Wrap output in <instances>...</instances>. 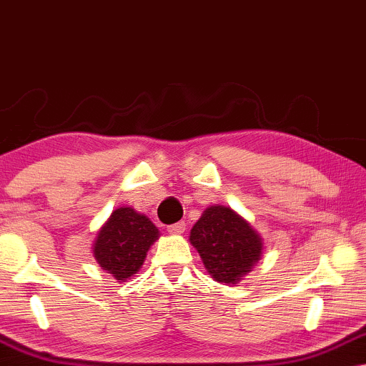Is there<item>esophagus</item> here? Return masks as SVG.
I'll return each mask as SVG.
<instances>
[{"instance_id":"34e87169","label":"esophagus","mask_w":366,"mask_h":366,"mask_svg":"<svg viewBox=\"0 0 366 366\" xmlns=\"http://www.w3.org/2000/svg\"><path fill=\"white\" fill-rule=\"evenodd\" d=\"M167 232L172 235H181L185 232V222H176L172 225H167Z\"/></svg>"}]
</instances>
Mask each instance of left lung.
Here are the masks:
<instances>
[{"instance_id":"obj_1","label":"left lung","mask_w":366,"mask_h":366,"mask_svg":"<svg viewBox=\"0 0 366 366\" xmlns=\"http://www.w3.org/2000/svg\"><path fill=\"white\" fill-rule=\"evenodd\" d=\"M189 240L205 270L219 284H239L264 252L260 234L235 210L219 204L204 210Z\"/></svg>"}]
</instances>
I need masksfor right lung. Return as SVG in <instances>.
I'll use <instances>...</instances> for the list:
<instances>
[{
	"mask_svg": "<svg viewBox=\"0 0 366 366\" xmlns=\"http://www.w3.org/2000/svg\"><path fill=\"white\" fill-rule=\"evenodd\" d=\"M159 237V229L147 215L122 205L112 210L109 219L97 230L92 255L102 270L116 280L126 282L137 274Z\"/></svg>",
	"mask_w": 366,
	"mask_h": 366,
	"instance_id": "1",
	"label": "right lung"
}]
</instances>
